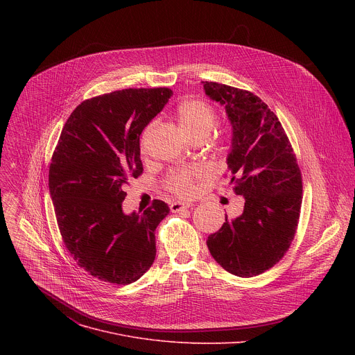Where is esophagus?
<instances>
[{
	"instance_id": "1",
	"label": "esophagus",
	"mask_w": 355,
	"mask_h": 355,
	"mask_svg": "<svg viewBox=\"0 0 355 355\" xmlns=\"http://www.w3.org/2000/svg\"><path fill=\"white\" fill-rule=\"evenodd\" d=\"M193 206H194V203L189 202V201H175V202L171 203V210H172L173 213H178V211L190 209V207H193Z\"/></svg>"
}]
</instances>
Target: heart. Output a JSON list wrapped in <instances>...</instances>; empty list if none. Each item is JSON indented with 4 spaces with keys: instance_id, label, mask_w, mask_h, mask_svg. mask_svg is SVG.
I'll return each mask as SVG.
<instances>
[{
    "instance_id": "obj_1",
    "label": "heart",
    "mask_w": 355,
    "mask_h": 355,
    "mask_svg": "<svg viewBox=\"0 0 355 355\" xmlns=\"http://www.w3.org/2000/svg\"><path fill=\"white\" fill-rule=\"evenodd\" d=\"M176 119L182 131L190 139L206 138L209 132L213 130L216 123V112L214 109L201 100H186L178 106ZM153 125L149 127V130ZM202 176V169L193 168L184 171H176L169 175L166 184L168 187L179 194L189 196L196 190V182Z\"/></svg>"
}]
</instances>
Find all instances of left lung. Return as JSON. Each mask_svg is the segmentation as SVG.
Returning a JSON list of instances; mask_svg holds the SVG:
<instances>
[{
  "instance_id": "8db88e82",
  "label": "left lung",
  "mask_w": 355,
  "mask_h": 355,
  "mask_svg": "<svg viewBox=\"0 0 355 355\" xmlns=\"http://www.w3.org/2000/svg\"><path fill=\"white\" fill-rule=\"evenodd\" d=\"M205 94L228 116L232 138L227 155L231 184L245 198L242 214L211 234L207 249L230 273L257 276L272 268L294 239L302 203V178L291 144L276 114L250 92L202 82Z\"/></svg>"
}]
</instances>
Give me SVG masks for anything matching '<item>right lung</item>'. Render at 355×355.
Here are the masks:
<instances>
[{
    "mask_svg": "<svg viewBox=\"0 0 355 355\" xmlns=\"http://www.w3.org/2000/svg\"><path fill=\"white\" fill-rule=\"evenodd\" d=\"M171 96L166 87L125 89L82 102L53 153L49 191L62 241L103 282L134 283L154 262V231L171 209L154 200L124 213L123 186L142 173L139 137Z\"/></svg>",
    "mask_w": 355,
    "mask_h": 355,
    "instance_id": "1",
    "label": "right lung"
}]
</instances>
